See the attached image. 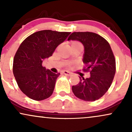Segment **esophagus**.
<instances>
[{
    "label": "esophagus",
    "mask_w": 132,
    "mask_h": 132,
    "mask_svg": "<svg viewBox=\"0 0 132 132\" xmlns=\"http://www.w3.org/2000/svg\"><path fill=\"white\" fill-rule=\"evenodd\" d=\"M63 74H64V75L66 76H69L71 75V73L70 72H69V71H63V72H62Z\"/></svg>",
    "instance_id": "34e87169"
}]
</instances>
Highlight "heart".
Instances as JSON below:
<instances>
[{"mask_svg": "<svg viewBox=\"0 0 132 132\" xmlns=\"http://www.w3.org/2000/svg\"><path fill=\"white\" fill-rule=\"evenodd\" d=\"M81 45L80 43H79V42H76V41H74L71 43V47H73V46H76V45Z\"/></svg>", "mask_w": 132, "mask_h": 132, "instance_id": "obj_1", "label": "heart"}]
</instances>
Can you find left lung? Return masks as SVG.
I'll return each instance as SVG.
<instances>
[{
  "label": "left lung",
  "mask_w": 132,
  "mask_h": 132,
  "mask_svg": "<svg viewBox=\"0 0 132 132\" xmlns=\"http://www.w3.org/2000/svg\"><path fill=\"white\" fill-rule=\"evenodd\" d=\"M77 40L83 44L85 71H90L87 79L79 77L80 82L72 87L76 97L85 101L100 99L111 85L116 73V60L108 41L96 33L74 32L68 40Z\"/></svg>",
  "instance_id": "1"
}]
</instances>
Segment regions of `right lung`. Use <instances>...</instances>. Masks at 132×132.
Returning a JSON list of instances; mask_svg holds the SVG:
<instances>
[{
    "label": "right lung",
    "instance_id": "1",
    "mask_svg": "<svg viewBox=\"0 0 132 132\" xmlns=\"http://www.w3.org/2000/svg\"><path fill=\"white\" fill-rule=\"evenodd\" d=\"M71 32L43 30L30 35L21 44L13 59V72L19 88L36 101L50 97L60 75L42 66Z\"/></svg>",
    "mask_w": 132,
    "mask_h": 132
}]
</instances>
